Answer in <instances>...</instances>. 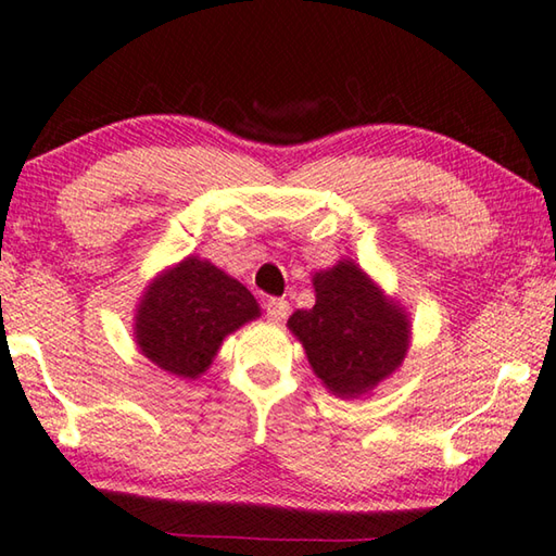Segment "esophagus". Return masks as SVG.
Here are the masks:
<instances>
[{"label": "esophagus", "mask_w": 556, "mask_h": 556, "mask_svg": "<svg viewBox=\"0 0 556 556\" xmlns=\"http://www.w3.org/2000/svg\"><path fill=\"white\" fill-rule=\"evenodd\" d=\"M265 308H267V318L275 324H281L289 316V301L285 299H269Z\"/></svg>", "instance_id": "1"}]
</instances>
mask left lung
Wrapping results in <instances>:
<instances>
[{
	"label": "left lung",
	"mask_w": 556,
	"mask_h": 556,
	"mask_svg": "<svg viewBox=\"0 0 556 556\" xmlns=\"http://www.w3.org/2000/svg\"><path fill=\"white\" fill-rule=\"evenodd\" d=\"M316 304L289 316V331L338 397H361L400 368L409 348V318L397 301L345 260L314 275Z\"/></svg>",
	"instance_id": "1"
}]
</instances>
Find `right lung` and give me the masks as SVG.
<instances>
[{
	"label": "right lung",
	"mask_w": 556,
	"mask_h": 556,
	"mask_svg": "<svg viewBox=\"0 0 556 556\" xmlns=\"http://www.w3.org/2000/svg\"><path fill=\"white\" fill-rule=\"evenodd\" d=\"M260 316L257 299L211 262L186 257L147 287L135 316L139 351L176 378L208 370L223 338Z\"/></svg>",
	"instance_id": "1"
}]
</instances>
